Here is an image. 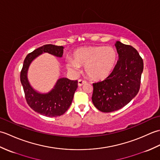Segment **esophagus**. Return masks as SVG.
I'll return each mask as SVG.
<instances>
[{
	"mask_svg": "<svg viewBox=\"0 0 160 160\" xmlns=\"http://www.w3.org/2000/svg\"><path fill=\"white\" fill-rule=\"evenodd\" d=\"M86 83V82L84 80H78V87H82L83 84H84Z\"/></svg>",
	"mask_w": 160,
	"mask_h": 160,
	"instance_id": "obj_1",
	"label": "esophagus"
}]
</instances>
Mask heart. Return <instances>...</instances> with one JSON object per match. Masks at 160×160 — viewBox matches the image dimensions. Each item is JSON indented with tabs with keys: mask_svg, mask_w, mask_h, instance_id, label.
Wrapping results in <instances>:
<instances>
[{
	"mask_svg": "<svg viewBox=\"0 0 160 160\" xmlns=\"http://www.w3.org/2000/svg\"><path fill=\"white\" fill-rule=\"evenodd\" d=\"M117 60V53L111 47L89 46L73 53V59L67 61V67L75 73L84 66L87 76L93 80H102L111 73Z\"/></svg>",
	"mask_w": 160,
	"mask_h": 160,
	"instance_id": "b5f03b06",
	"label": "heart"
}]
</instances>
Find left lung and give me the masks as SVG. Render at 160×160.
<instances>
[{
	"label": "left lung",
	"instance_id": "obj_1",
	"mask_svg": "<svg viewBox=\"0 0 160 160\" xmlns=\"http://www.w3.org/2000/svg\"><path fill=\"white\" fill-rule=\"evenodd\" d=\"M118 60L106 79L93 84L92 102L98 110L110 113L120 109L137 96L144 69L143 60L132 46L115 43Z\"/></svg>",
	"mask_w": 160,
	"mask_h": 160
}]
</instances>
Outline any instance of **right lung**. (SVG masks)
Returning <instances> with one entry per match:
<instances>
[{
	"label": "right lung",
	"mask_w": 160,
	"mask_h": 160,
	"mask_svg": "<svg viewBox=\"0 0 160 160\" xmlns=\"http://www.w3.org/2000/svg\"><path fill=\"white\" fill-rule=\"evenodd\" d=\"M64 47L45 45L35 49L26 56L20 72V82L25 92L27 102L32 109L47 117H57L64 114L72 102L78 80L61 78L56 81L53 89L47 93H40L30 84L28 73L30 64L42 53H49L62 58Z\"/></svg>",
	"instance_id": "add662e5"
}]
</instances>
